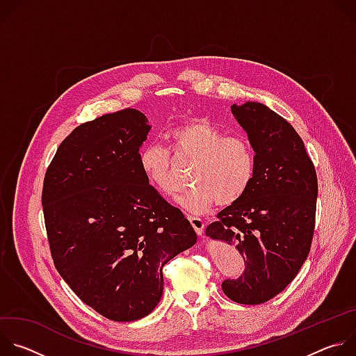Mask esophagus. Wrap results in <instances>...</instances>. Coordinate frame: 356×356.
Returning <instances> with one entry per match:
<instances>
[{
  "mask_svg": "<svg viewBox=\"0 0 356 356\" xmlns=\"http://www.w3.org/2000/svg\"><path fill=\"white\" fill-rule=\"evenodd\" d=\"M188 221H190L191 227L195 229L197 235L202 236V234H204V221L198 217H188Z\"/></svg>",
  "mask_w": 356,
  "mask_h": 356,
  "instance_id": "esophagus-1",
  "label": "esophagus"
}]
</instances>
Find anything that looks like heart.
Listing matches in <instances>:
<instances>
[{"instance_id": "1", "label": "heart", "mask_w": 356, "mask_h": 356, "mask_svg": "<svg viewBox=\"0 0 356 356\" xmlns=\"http://www.w3.org/2000/svg\"><path fill=\"white\" fill-rule=\"evenodd\" d=\"M170 152L147 142L138 154V165L147 183L165 195H173L176 161H193L191 183L177 198L191 214H206L214 206H231L249 190L257 172V156L250 142L241 135H227L209 120L186 121L166 135ZM174 156L172 157L171 155Z\"/></svg>"}]
</instances>
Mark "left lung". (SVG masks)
Listing matches in <instances>:
<instances>
[{
    "mask_svg": "<svg viewBox=\"0 0 356 356\" xmlns=\"http://www.w3.org/2000/svg\"><path fill=\"white\" fill-rule=\"evenodd\" d=\"M255 150L257 172L246 194L217 216L206 235L234 245L243 258L238 279L222 291L239 304H262L283 291L310 252L317 175L296 129L266 106L231 107Z\"/></svg>",
    "mask_w": 356,
    "mask_h": 356,
    "instance_id": "left-lung-1",
    "label": "left lung"
}]
</instances>
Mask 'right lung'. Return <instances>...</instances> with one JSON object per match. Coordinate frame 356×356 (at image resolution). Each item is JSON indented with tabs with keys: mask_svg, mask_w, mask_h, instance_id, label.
<instances>
[{
	"mask_svg": "<svg viewBox=\"0 0 356 356\" xmlns=\"http://www.w3.org/2000/svg\"><path fill=\"white\" fill-rule=\"evenodd\" d=\"M149 131L134 108L84 122L60 143L43 180L58 272L87 306L120 323L154 312L163 266L197 242L188 220L139 169Z\"/></svg>",
	"mask_w": 356,
	"mask_h": 356,
	"instance_id": "right-lung-1",
	"label": "right lung"
}]
</instances>
